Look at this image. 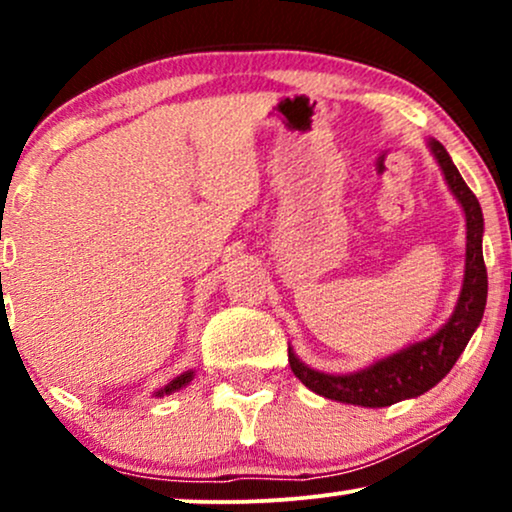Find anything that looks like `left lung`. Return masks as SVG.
I'll list each match as a JSON object with an SVG mask.
<instances>
[{"label":"left lung","instance_id":"obj_1","mask_svg":"<svg viewBox=\"0 0 512 512\" xmlns=\"http://www.w3.org/2000/svg\"><path fill=\"white\" fill-rule=\"evenodd\" d=\"M433 156L450 184L454 198L466 214V272L457 310L450 321L429 340L415 342L408 349L373 363L366 370L349 375H326L307 368L289 349L293 375L314 394L363 408H384L403 398H415L443 380L464 352L475 328H478L487 303V268L482 258V209L466 181L461 179L445 146L431 139Z\"/></svg>","mask_w":512,"mask_h":512}]
</instances>
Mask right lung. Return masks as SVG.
Listing matches in <instances>:
<instances>
[{"label":"right lung","instance_id":"obj_1","mask_svg":"<svg viewBox=\"0 0 512 512\" xmlns=\"http://www.w3.org/2000/svg\"><path fill=\"white\" fill-rule=\"evenodd\" d=\"M193 380V373L191 370H188V373H184V375H179V377H174V380L167 384L165 389H160V391H156V396H165V394H172V391H177V389H181V387H186L188 382Z\"/></svg>","mask_w":512,"mask_h":512}]
</instances>
